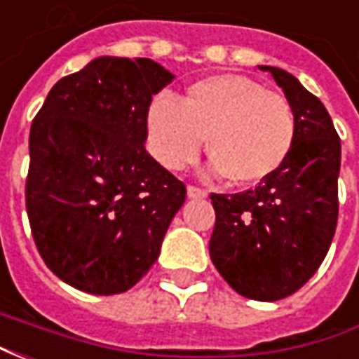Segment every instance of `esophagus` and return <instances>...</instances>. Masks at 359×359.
Instances as JSON below:
<instances>
[{
  "label": "esophagus",
  "mask_w": 359,
  "mask_h": 359,
  "mask_svg": "<svg viewBox=\"0 0 359 359\" xmlns=\"http://www.w3.org/2000/svg\"><path fill=\"white\" fill-rule=\"evenodd\" d=\"M187 194H188V198H192V200H194V198H205V196H208V192H205L203 188L188 187L187 188Z\"/></svg>",
  "instance_id": "1"
}]
</instances>
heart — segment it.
I'll return each mask as SVG.
<instances>
[{
	"label": "heart",
	"instance_id": "1",
	"mask_svg": "<svg viewBox=\"0 0 359 359\" xmlns=\"http://www.w3.org/2000/svg\"><path fill=\"white\" fill-rule=\"evenodd\" d=\"M208 138L211 171L238 187L264 182L285 165L296 138V118L283 95L242 74H213L190 84L179 102L157 94L146 111L151 156L182 171Z\"/></svg>",
	"mask_w": 359,
	"mask_h": 359
}]
</instances>
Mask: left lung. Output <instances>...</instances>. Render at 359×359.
Listing matches in <instances>:
<instances>
[{
  "mask_svg": "<svg viewBox=\"0 0 359 359\" xmlns=\"http://www.w3.org/2000/svg\"><path fill=\"white\" fill-rule=\"evenodd\" d=\"M259 69L271 73L292 107V151L254 190L211 194L210 256L233 290L275 302L306 285L331 248L339 219L340 138L323 103L296 76L278 67Z\"/></svg>",
  "mask_w": 359,
  "mask_h": 359,
  "instance_id": "left-lung-1",
  "label": "left lung"
}]
</instances>
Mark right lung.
<instances>
[{
    "instance_id": "obj_1",
    "label": "right lung",
    "mask_w": 359,
    "mask_h": 359,
    "mask_svg": "<svg viewBox=\"0 0 359 359\" xmlns=\"http://www.w3.org/2000/svg\"><path fill=\"white\" fill-rule=\"evenodd\" d=\"M175 79L103 55L50 90L30 126L27 213L36 248L82 292H126L156 264L187 187L149 156L146 111Z\"/></svg>"
}]
</instances>
